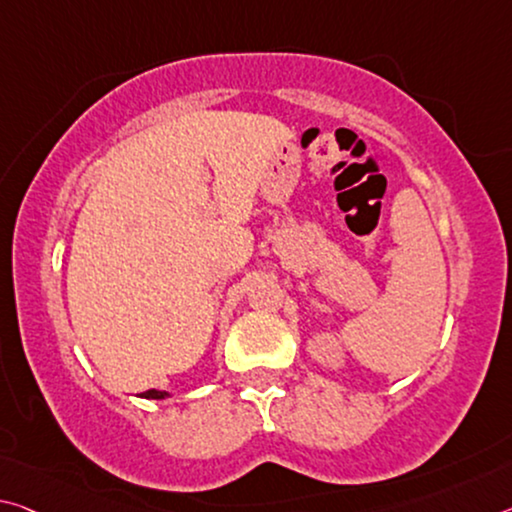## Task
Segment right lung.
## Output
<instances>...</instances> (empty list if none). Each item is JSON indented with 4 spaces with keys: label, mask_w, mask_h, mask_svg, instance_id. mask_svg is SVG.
I'll return each instance as SVG.
<instances>
[{
    "label": "right lung",
    "mask_w": 512,
    "mask_h": 512,
    "mask_svg": "<svg viewBox=\"0 0 512 512\" xmlns=\"http://www.w3.org/2000/svg\"><path fill=\"white\" fill-rule=\"evenodd\" d=\"M166 396H170L168 392H159V389H148V392L141 394V399H166Z\"/></svg>",
    "instance_id": "add662e5"
}]
</instances>
